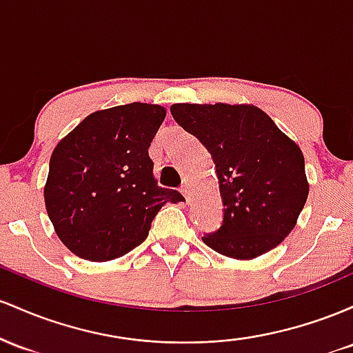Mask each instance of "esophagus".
I'll return each instance as SVG.
<instances>
[{"label": "esophagus", "instance_id": "obj_1", "mask_svg": "<svg viewBox=\"0 0 353 353\" xmlns=\"http://www.w3.org/2000/svg\"><path fill=\"white\" fill-rule=\"evenodd\" d=\"M180 192L183 193V196L187 198V201H188V200H190V195H192V192H190V187H188V185H181Z\"/></svg>", "mask_w": 353, "mask_h": 353}]
</instances>
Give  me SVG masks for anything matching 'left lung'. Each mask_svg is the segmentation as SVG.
<instances>
[{"mask_svg":"<svg viewBox=\"0 0 353 353\" xmlns=\"http://www.w3.org/2000/svg\"><path fill=\"white\" fill-rule=\"evenodd\" d=\"M170 112L207 146L219 176L223 223L201 240L236 260L282 243L308 196L300 146L259 106L176 103Z\"/></svg>","mask_w":353,"mask_h":353,"instance_id":"obj_1","label":"left lung"}]
</instances>
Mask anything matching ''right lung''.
I'll use <instances>...</instances> for the list:
<instances>
[{
    "label": "right lung",
    "mask_w": 353,
    "mask_h": 353,
    "mask_svg": "<svg viewBox=\"0 0 353 353\" xmlns=\"http://www.w3.org/2000/svg\"><path fill=\"white\" fill-rule=\"evenodd\" d=\"M160 105L130 103L88 114L50 158L45 205L58 239L90 262L123 256L148 236L165 203L183 200L158 187L152 140L163 123Z\"/></svg>",
    "instance_id": "add662e5"
}]
</instances>
